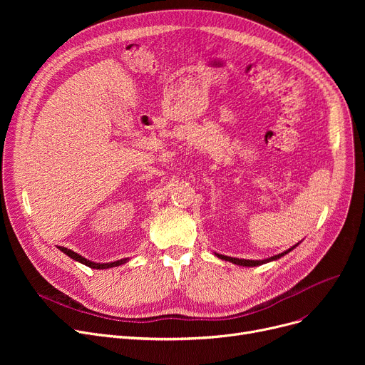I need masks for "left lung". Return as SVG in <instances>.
I'll return each instance as SVG.
<instances>
[{"instance_id": "left-lung-1", "label": "left lung", "mask_w": 365, "mask_h": 365, "mask_svg": "<svg viewBox=\"0 0 365 365\" xmlns=\"http://www.w3.org/2000/svg\"><path fill=\"white\" fill-rule=\"evenodd\" d=\"M294 247H297V244L293 245L292 248H289V250H287V252H284V253H281V255H277V256H272V257H269V259H264V260H245V259H237V257H227V256L217 255V253H216V256H217L219 259H223V260H227V262H232V263L240 264V266H259V264H263V263H267V262H271V260H277V259L282 257L284 255L290 253Z\"/></svg>"}]
</instances>
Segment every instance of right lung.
I'll return each mask as SVG.
<instances>
[{"mask_svg":"<svg viewBox=\"0 0 365 365\" xmlns=\"http://www.w3.org/2000/svg\"><path fill=\"white\" fill-rule=\"evenodd\" d=\"M59 248H61V252H63L65 255H68L71 259H73V260H76V262H80V263H83V264H86V266H88V267H93V269H108V267L120 266V264H123V263H125V262L128 260V259H121V260L110 262V263H94V262H90V260H87L86 257L80 256L78 253H75V252L69 250V248H66V247H59Z\"/></svg>","mask_w":365,"mask_h":365,"instance_id":"1","label":"right lung"}]
</instances>
